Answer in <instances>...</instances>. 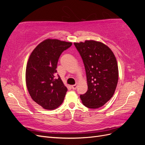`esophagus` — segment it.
Here are the masks:
<instances>
[{"instance_id": "1", "label": "esophagus", "mask_w": 145, "mask_h": 145, "mask_svg": "<svg viewBox=\"0 0 145 145\" xmlns=\"http://www.w3.org/2000/svg\"><path fill=\"white\" fill-rule=\"evenodd\" d=\"M77 85H78V83H76L75 85H72V86H71V87H72V89H74V90H75V89H76V88H77Z\"/></svg>"}]
</instances>
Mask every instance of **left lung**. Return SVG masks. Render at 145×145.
<instances>
[{
  "label": "left lung",
  "instance_id": "8db88e82",
  "mask_svg": "<svg viewBox=\"0 0 145 145\" xmlns=\"http://www.w3.org/2000/svg\"><path fill=\"white\" fill-rule=\"evenodd\" d=\"M84 63L88 91L80 95L85 106L96 109L111 99L118 79L116 58L108 46L94 40L74 43Z\"/></svg>",
  "mask_w": 145,
  "mask_h": 145
}]
</instances>
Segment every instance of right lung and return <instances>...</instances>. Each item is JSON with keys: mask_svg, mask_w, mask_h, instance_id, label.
I'll return each instance as SVG.
<instances>
[{"mask_svg": "<svg viewBox=\"0 0 145 145\" xmlns=\"http://www.w3.org/2000/svg\"><path fill=\"white\" fill-rule=\"evenodd\" d=\"M72 45L71 42L46 39L31 54L26 68V83L29 94L38 105L48 110L58 108L67 92L57 67L61 54Z\"/></svg>", "mask_w": 145, "mask_h": 145, "instance_id": "obj_1", "label": "right lung"}]
</instances>
